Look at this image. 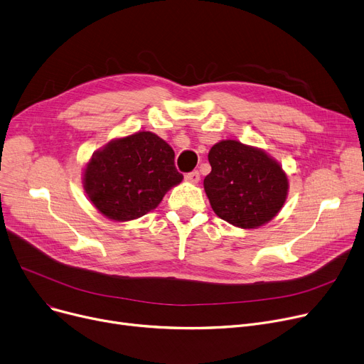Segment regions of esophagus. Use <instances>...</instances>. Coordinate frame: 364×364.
<instances>
[{
  "label": "esophagus",
  "instance_id": "34e87169",
  "mask_svg": "<svg viewBox=\"0 0 364 364\" xmlns=\"http://www.w3.org/2000/svg\"><path fill=\"white\" fill-rule=\"evenodd\" d=\"M185 181L186 182H189V183H198L200 182V173L197 172H191V173H188V175H185Z\"/></svg>",
  "mask_w": 364,
  "mask_h": 364
}]
</instances>
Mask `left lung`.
<instances>
[{
    "mask_svg": "<svg viewBox=\"0 0 364 364\" xmlns=\"http://www.w3.org/2000/svg\"><path fill=\"white\" fill-rule=\"evenodd\" d=\"M211 172L204 179L210 205L225 222L257 229L273 220L288 198L282 164L263 148L223 139L208 151Z\"/></svg>",
    "mask_w": 364,
    "mask_h": 364,
    "instance_id": "left-lung-1",
    "label": "left lung"
}]
</instances>
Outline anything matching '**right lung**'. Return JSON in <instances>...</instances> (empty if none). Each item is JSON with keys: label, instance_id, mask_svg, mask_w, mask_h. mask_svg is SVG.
Instances as JSON below:
<instances>
[{"label": "right lung", "instance_id": "1", "mask_svg": "<svg viewBox=\"0 0 364 364\" xmlns=\"http://www.w3.org/2000/svg\"><path fill=\"white\" fill-rule=\"evenodd\" d=\"M182 179L173 148L148 131L109 141L90 157L82 172L88 200L113 222L142 218Z\"/></svg>", "mask_w": 364, "mask_h": 364}]
</instances>
